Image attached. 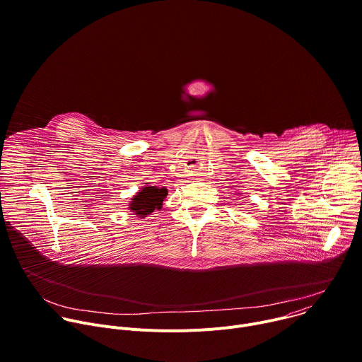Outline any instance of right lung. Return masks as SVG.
I'll list each match as a JSON object with an SVG mask.
<instances>
[{
  "label": "right lung",
  "mask_w": 362,
  "mask_h": 362,
  "mask_svg": "<svg viewBox=\"0 0 362 362\" xmlns=\"http://www.w3.org/2000/svg\"><path fill=\"white\" fill-rule=\"evenodd\" d=\"M166 196H168L166 187L146 185L141 187V190L131 199L128 209L138 217L144 218L152 211L162 209V204Z\"/></svg>",
  "instance_id": "right-lung-1"
}]
</instances>
